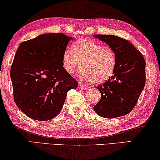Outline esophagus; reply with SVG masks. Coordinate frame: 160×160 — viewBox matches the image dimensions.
Segmentation results:
<instances>
[{"instance_id":"34e87169","label":"esophagus","mask_w":160,"mask_h":160,"mask_svg":"<svg viewBox=\"0 0 160 160\" xmlns=\"http://www.w3.org/2000/svg\"><path fill=\"white\" fill-rule=\"evenodd\" d=\"M78 88L81 89V90H88V87H86L85 85L82 84H78Z\"/></svg>"}]
</instances>
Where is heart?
<instances>
[{
	"label": "heart",
	"instance_id": "b5f03b06",
	"mask_svg": "<svg viewBox=\"0 0 160 160\" xmlns=\"http://www.w3.org/2000/svg\"><path fill=\"white\" fill-rule=\"evenodd\" d=\"M62 61L64 70L68 74L74 73L81 65L79 76L82 80L101 84L112 76L117 58L110 47L82 38L72 43L71 48L64 51Z\"/></svg>",
	"mask_w": 160,
	"mask_h": 160
}]
</instances>
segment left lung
Returning a JSON list of instances; mask_svg holds the SVG:
<instances>
[{
	"instance_id": "1",
	"label": "left lung",
	"mask_w": 160,
	"mask_h": 160,
	"mask_svg": "<svg viewBox=\"0 0 160 160\" xmlns=\"http://www.w3.org/2000/svg\"><path fill=\"white\" fill-rule=\"evenodd\" d=\"M115 51L117 62L109 79L97 87L101 99L93 109L101 117L114 118L130 112L146 84V62L128 40L115 35L95 34Z\"/></svg>"
}]
</instances>
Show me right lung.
<instances>
[{
  "label": "right lung",
  "instance_id": "1",
  "mask_svg": "<svg viewBox=\"0 0 160 160\" xmlns=\"http://www.w3.org/2000/svg\"><path fill=\"white\" fill-rule=\"evenodd\" d=\"M72 39L62 33L43 34L18 48L10 71L14 100L32 119H53L61 111L68 91L78 87L62 66V54Z\"/></svg>",
  "mask_w": 160,
  "mask_h": 160
}]
</instances>
